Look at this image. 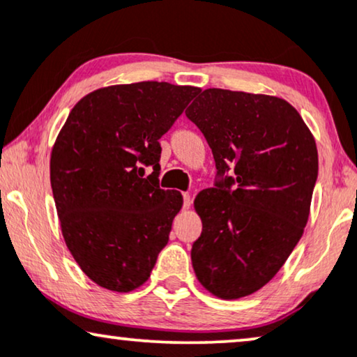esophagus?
Returning <instances> with one entry per match:
<instances>
[{
    "label": "esophagus",
    "instance_id": "esophagus-1",
    "mask_svg": "<svg viewBox=\"0 0 357 357\" xmlns=\"http://www.w3.org/2000/svg\"><path fill=\"white\" fill-rule=\"evenodd\" d=\"M192 204V199H191V194H184V207L189 208Z\"/></svg>",
    "mask_w": 357,
    "mask_h": 357
}]
</instances>
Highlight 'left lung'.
Masks as SVG:
<instances>
[{
  "label": "left lung",
  "instance_id": "left-lung-1",
  "mask_svg": "<svg viewBox=\"0 0 357 357\" xmlns=\"http://www.w3.org/2000/svg\"><path fill=\"white\" fill-rule=\"evenodd\" d=\"M186 116L212 149L217 174L230 166L235 173L194 199L202 220L194 273L218 298L251 296L278 274L307 225L318 174L315 139L296 107L268 94L208 88Z\"/></svg>",
  "mask_w": 357,
  "mask_h": 357
}]
</instances>
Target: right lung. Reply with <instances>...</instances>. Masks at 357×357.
Returning <instances> with one entry per match:
<instances>
[{
  "instance_id": "add662e5",
  "label": "right lung",
  "mask_w": 357,
  "mask_h": 357,
  "mask_svg": "<svg viewBox=\"0 0 357 357\" xmlns=\"http://www.w3.org/2000/svg\"><path fill=\"white\" fill-rule=\"evenodd\" d=\"M199 91L165 82L99 88L75 104L59 132L50 184L61 235L99 287L135 291L168 243L183 196L158 186V140ZM150 164L154 173L144 178Z\"/></svg>"
}]
</instances>
